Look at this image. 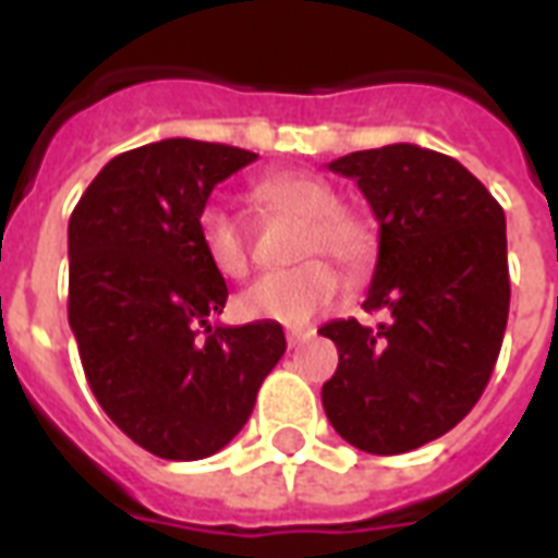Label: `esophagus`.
Returning a JSON list of instances; mask_svg holds the SVG:
<instances>
[{
	"mask_svg": "<svg viewBox=\"0 0 558 558\" xmlns=\"http://www.w3.org/2000/svg\"><path fill=\"white\" fill-rule=\"evenodd\" d=\"M316 335V328H290L287 331V343L290 347H302L304 340H311Z\"/></svg>",
	"mask_w": 558,
	"mask_h": 558,
	"instance_id": "1",
	"label": "esophagus"
}]
</instances>
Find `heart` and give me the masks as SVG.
Returning a JSON list of instances; mask_svg holds the SVG:
<instances>
[{
	"label": "heart",
	"instance_id": "1",
	"mask_svg": "<svg viewBox=\"0 0 558 558\" xmlns=\"http://www.w3.org/2000/svg\"><path fill=\"white\" fill-rule=\"evenodd\" d=\"M256 196L268 206L304 220L299 254L335 256L343 271L359 278L376 256V232L371 220L340 208L338 191L307 172L268 175L256 184ZM199 239L208 259L223 275H244L247 268V230L239 211L211 199L199 211ZM343 290L340 271L328 259H307L302 266L275 268L247 283L239 295V311L247 319H271L280 326H307L326 314Z\"/></svg>",
	"mask_w": 558,
	"mask_h": 558
}]
</instances>
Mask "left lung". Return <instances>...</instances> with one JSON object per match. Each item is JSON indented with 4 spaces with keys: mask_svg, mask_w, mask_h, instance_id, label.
<instances>
[{
    "mask_svg": "<svg viewBox=\"0 0 558 558\" xmlns=\"http://www.w3.org/2000/svg\"><path fill=\"white\" fill-rule=\"evenodd\" d=\"M328 170L355 179L379 220L364 311L386 319L319 328L340 359L323 407L367 454L415 451L466 418L490 383L511 302L505 211L460 160L412 143Z\"/></svg>",
    "mask_w": 558,
    "mask_h": 558,
    "instance_id": "8db88e82",
    "label": "left lung"
}]
</instances>
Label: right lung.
<instances>
[{"instance_id":"add662e5","label":"right lung","mask_w":558,"mask_h":558,"mask_svg":"<svg viewBox=\"0 0 558 558\" xmlns=\"http://www.w3.org/2000/svg\"><path fill=\"white\" fill-rule=\"evenodd\" d=\"M256 155L172 137L116 155L68 220V323L101 410L163 460H203L251 418L280 323L211 326L227 280L199 239L215 184Z\"/></svg>"}]
</instances>
